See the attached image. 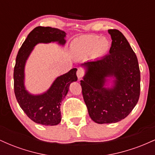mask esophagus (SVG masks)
<instances>
[{
    "label": "esophagus",
    "instance_id": "1",
    "mask_svg": "<svg viewBox=\"0 0 155 155\" xmlns=\"http://www.w3.org/2000/svg\"><path fill=\"white\" fill-rule=\"evenodd\" d=\"M76 75H77V77L79 78V79H81L84 76V71L81 70V69H78L77 72H76Z\"/></svg>",
    "mask_w": 155,
    "mask_h": 155
}]
</instances>
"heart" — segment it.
Masks as SVG:
<instances>
[{
  "label": "heart",
  "mask_w": 155,
  "mask_h": 155,
  "mask_svg": "<svg viewBox=\"0 0 155 155\" xmlns=\"http://www.w3.org/2000/svg\"><path fill=\"white\" fill-rule=\"evenodd\" d=\"M72 48L80 54H87L92 51L96 56H101L107 52L109 42L98 35H83L73 41Z\"/></svg>",
  "instance_id": "1"
}]
</instances>
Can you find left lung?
<instances>
[{"instance_id": "1", "label": "left lung", "mask_w": 155, "mask_h": 155, "mask_svg": "<svg viewBox=\"0 0 155 155\" xmlns=\"http://www.w3.org/2000/svg\"><path fill=\"white\" fill-rule=\"evenodd\" d=\"M112 42L109 54L82 64L87 72L81 81L82 95L89 115L98 124L123 120L138 103L140 96V69L138 59L124 35L108 30ZM108 76L115 77L113 88L103 86Z\"/></svg>"}]
</instances>
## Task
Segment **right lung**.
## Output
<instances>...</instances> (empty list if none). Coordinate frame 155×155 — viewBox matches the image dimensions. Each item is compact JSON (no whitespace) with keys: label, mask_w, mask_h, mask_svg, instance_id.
Returning <instances> with one entry per match:
<instances>
[{"label":"right lung","mask_w":155,"mask_h":155,"mask_svg":"<svg viewBox=\"0 0 155 155\" xmlns=\"http://www.w3.org/2000/svg\"><path fill=\"white\" fill-rule=\"evenodd\" d=\"M65 33L58 28L38 26L29 33L17 54L14 69V88L17 102L26 115L35 123L57 125L61 121L60 106L68 92L70 84L77 80L76 68L57 78L47 92L33 95L24 87V68L26 60L38 43L58 41L65 43Z\"/></svg>","instance_id":"1"}]
</instances>
